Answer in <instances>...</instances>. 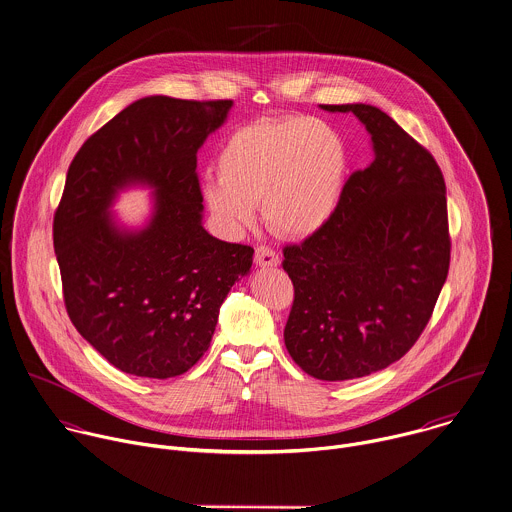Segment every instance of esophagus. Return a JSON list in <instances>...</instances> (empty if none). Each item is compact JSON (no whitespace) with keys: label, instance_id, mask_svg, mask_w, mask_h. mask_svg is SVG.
I'll return each instance as SVG.
<instances>
[{"label":"esophagus","instance_id":"1","mask_svg":"<svg viewBox=\"0 0 512 512\" xmlns=\"http://www.w3.org/2000/svg\"><path fill=\"white\" fill-rule=\"evenodd\" d=\"M255 263L259 267H277L281 263V259H279V255L271 247L261 245V247L255 249Z\"/></svg>","mask_w":512,"mask_h":512}]
</instances>
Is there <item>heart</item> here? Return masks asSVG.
I'll return each instance as SVG.
<instances>
[{
  "label": "heart",
  "mask_w": 512,
  "mask_h": 512,
  "mask_svg": "<svg viewBox=\"0 0 512 512\" xmlns=\"http://www.w3.org/2000/svg\"><path fill=\"white\" fill-rule=\"evenodd\" d=\"M342 134L314 116L259 118L235 128L221 144L202 200L215 221L237 233L255 221L285 237L320 231L342 200L348 176Z\"/></svg>",
  "instance_id": "obj_1"
}]
</instances>
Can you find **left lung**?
I'll use <instances>...</instances> for the list:
<instances>
[{
    "label": "left lung",
    "instance_id": "8db88e82",
    "mask_svg": "<svg viewBox=\"0 0 512 512\" xmlns=\"http://www.w3.org/2000/svg\"><path fill=\"white\" fill-rule=\"evenodd\" d=\"M352 112L374 160L344 184L330 221L283 249L295 287L285 346L308 376L362 378L398 362L431 318L449 271L443 174L433 156L372 104Z\"/></svg>",
    "mask_w": 512,
    "mask_h": 512
}]
</instances>
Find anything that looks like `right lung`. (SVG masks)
I'll list each match as a JSON object with an SVG mask.
<instances>
[{"label": "right lung", "instance_id": "1", "mask_svg": "<svg viewBox=\"0 0 512 512\" xmlns=\"http://www.w3.org/2000/svg\"><path fill=\"white\" fill-rule=\"evenodd\" d=\"M233 101L146 97L128 104L73 158L53 221L63 297L79 334L114 368L166 380L209 348L219 307L249 275L253 249L204 229L198 150ZM150 187L142 228L111 213L117 194Z\"/></svg>", "mask_w": 512, "mask_h": 512}]
</instances>
